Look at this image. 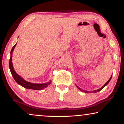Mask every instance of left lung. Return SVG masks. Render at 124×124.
<instances>
[{
  "label": "left lung",
  "mask_w": 124,
  "mask_h": 124,
  "mask_svg": "<svg viewBox=\"0 0 124 124\" xmlns=\"http://www.w3.org/2000/svg\"><path fill=\"white\" fill-rule=\"evenodd\" d=\"M112 76H111V77H110V78L109 79V80H108V81H107V82L106 83V84H105L104 85H103V86H102V87H101V89H98V90H95V91H93V92H94V93H97V92H99V91H101V89H103V88H104V87H105V86H106L107 85V84H108V83L109 82V81H110V80H111V78H112ZM76 86H77V87L78 88V89L79 90H81V91H82V92H85V93H88V91H85V90H83L81 89L80 87H79L78 86H77V85H76Z\"/></svg>",
  "instance_id": "1"
}]
</instances>
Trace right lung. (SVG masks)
I'll return each instance as SVG.
<instances>
[{"mask_svg":"<svg viewBox=\"0 0 124 124\" xmlns=\"http://www.w3.org/2000/svg\"><path fill=\"white\" fill-rule=\"evenodd\" d=\"M17 43L14 46L12 47V50L11 51V57L9 59V69L11 70V74L12 75L13 78L15 80V81L18 84H19L20 85L23 86V87L26 88V89H33V90H42L43 89H45L46 87H47L48 85H50L51 81H50L49 82L45 83V84H33V83L27 82V81H25L23 78L17 74V73L15 72L13 67V64H12V52L14 50V48Z\"/></svg>","mask_w":124,"mask_h":124,"instance_id":"obj_1","label":"right lung"}]
</instances>
